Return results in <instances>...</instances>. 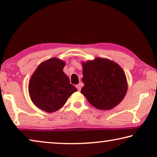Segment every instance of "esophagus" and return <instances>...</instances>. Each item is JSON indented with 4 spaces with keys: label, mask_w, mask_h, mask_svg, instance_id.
Instances as JSON below:
<instances>
[{
    "label": "esophagus",
    "mask_w": 157,
    "mask_h": 157,
    "mask_svg": "<svg viewBox=\"0 0 157 157\" xmlns=\"http://www.w3.org/2000/svg\"><path fill=\"white\" fill-rule=\"evenodd\" d=\"M76 88L78 89V91H80V90H81V88H82L81 84H78V85H76Z\"/></svg>",
    "instance_id": "esophagus-1"
}]
</instances>
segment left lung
Returning <instances> with one entry per match:
<instances>
[{"label": "left lung", "instance_id": "8db88e82", "mask_svg": "<svg viewBox=\"0 0 157 157\" xmlns=\"http://www.w3.org/2000/svg\"><path fill=\"white\" fill-rule=\"evenodd\" d=\"M84 86L81 93L95 108L109 110L123 99L127 90L123 69L116 63L103 58L82 63Z\"/></svg>", "mask_w": 157, "mask_h": 157}]
</instances>
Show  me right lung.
<instances>
[{"label":"right lung","mask_w":157,"mask_h":157,"mask_svg":"<svg viewBox=\"0 0 157 157\" xmlns=\"http://www.w3.org/2000/svg\"><path fill=\"white\" fill-rule=\"evenodd\" d=\"M64 66L62 60L52 58L41 63L32 76L29 93L32 101L40 109L50 113L57 111L78 91L63 73Z\"/></svg>","instance_id":"add662e5"}]
</instances>
